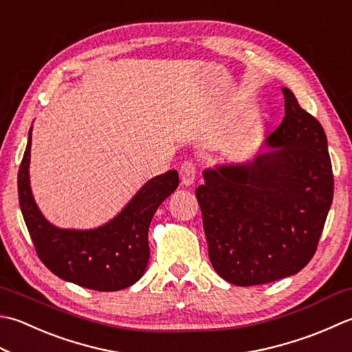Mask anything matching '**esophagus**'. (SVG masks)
<instances>
[{
    "mask_svg": "<svg viewBox=\"0 0 352 352\" xmlns=\"http://www.w3.org/2000/svg\"><path fill=\"white\" fill-rule=\"evenodd\" d=\"M195 175H197V168L195 164L192 162H184L182 164V169H180V180H182V184L186 186H192L195 182Z\"/></svg>",
    "mask_w": 352,
    "mask_h": 352,
    "instance_id": "obj_1",
    "label": "esophagus"
}]
</instances>
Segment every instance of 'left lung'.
<instances>
[{
  "label": "left lung",
  "mask_w": 352,
  "mask_h": 352,
  "mask_svg": "<svg viewBox=\"0 0 352 352\" xmlns=\"http://www.w3.org/2000/svg\"><path fill=\"white\" fill-rule=\"evenodd\" d=\"M282 93L284 120L256 155L204 169L195 192L210 263L238 287L300 272L318 249L333 203L325 131L292 89Z\"/></svg>",
  "instance_id": "8db88e82"
}]
</instances>
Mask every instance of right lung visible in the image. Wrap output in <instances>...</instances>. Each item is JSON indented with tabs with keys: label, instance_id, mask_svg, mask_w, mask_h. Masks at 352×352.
Returning a JSON list of instances; mask_svg holds the SVG:
<instances>
[{
	"label": "right lung",
	"instance_id": "right-lung-1",
	"mask_svg": "<svg viewBox=\"0 0 352 352\" xmlns=\"http://www.w3.org/2000/svg\"><path fill=\"white\" fill-rule=\"evenodd\" d=\"M30 146L32 128L18 172V197L39 259L58 278L89 290L117 292L135 284L149 261L151 219L178 188V172L151 178L113 219L96 229H60L48 221L33 198Z\"/></svg>",
	"mask_w": 352,
	"mask_h": 352
}]
</instances>
